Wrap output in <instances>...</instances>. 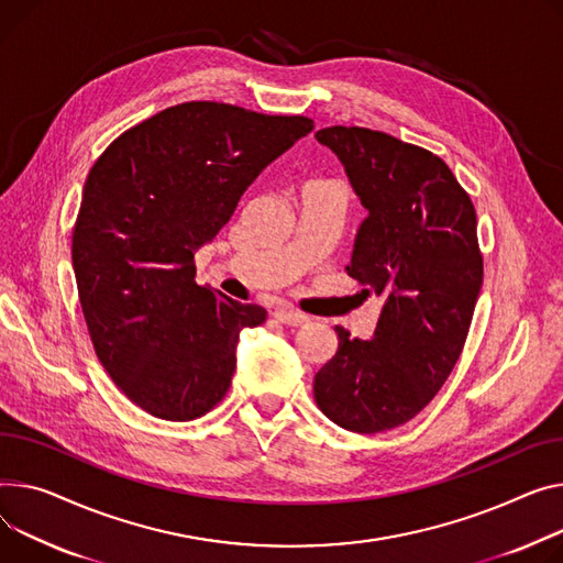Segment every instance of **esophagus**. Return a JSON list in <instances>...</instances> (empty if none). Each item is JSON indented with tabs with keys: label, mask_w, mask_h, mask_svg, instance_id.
I'll return each instance as SVG.
<instances>
[{
	"label": "esophagus",
	"mask_w": 563,
	"mask_h": 563,
	"mask_svg": "<svg viewBox=\"0 0 563 563\" xmlns=\"http://www.w3.org/2000/svg\"><path fill=\"white\" fill-rule=\"evenodd\" d=\"M274 317L285 323V325H291V328H298V325H306L310 321L308 314L298 312V310H291V308H276L274 310Z\"/></svg>",
	"instance_id": "1"
}]
</instances>
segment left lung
I'll return each mask as SVG.
<instances>
[{"label":"left lung","instance_id":"8db88e82","mask_svg":"<svg viewBox=\"0 0 563 563\" xmlns=\"http://www.w3.org/2000/svg\"><path fill=\"white\" fill-rule=\"evenodd\" d=\"M317 140L368 210L346 272L383 310L373 340L334 325L340 346L314 376V400L336 426L376 434L415 419L462 355L484 278L475 206L423 146L362 126Z\"/></svg>","mask_w":563,"mask_h":563}]
</instances>
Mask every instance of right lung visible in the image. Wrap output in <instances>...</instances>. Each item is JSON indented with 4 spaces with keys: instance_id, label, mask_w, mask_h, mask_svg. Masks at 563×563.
<instances>
[{
    "instance_id": "obj_1",
    "label": "right lung",
    "mask_w": 563,
    "mask_h": 563,
    "mask_svg": "<svg viewBox=\"0 0 563 563\" xmlns=\"http://www.w3.org/2000/svg\"><path fill=\"white\" fill-rule=\"evenodd\" d=\"M312 129L303 115L185 101L124 131L92 165L71 231L79 301L101 366L152 417L192 421L227 396L240 330L267 310L197 285L195 251Z\"/></svg>"
}]
</instances>
